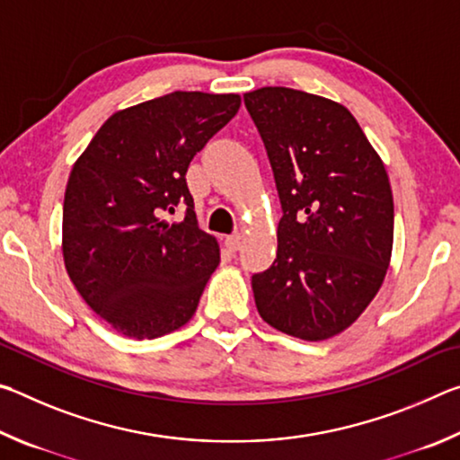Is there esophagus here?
Instances as JSON below:
<instances>
[{
	"label": "esophagus",
	"mask_w": 460,
	"mask_h": 460,
	"mask_svg": "<svg viewBox=\"0 0 460 460\" xmlns=\"http://www.w3.org/2000/svg\"><path fill=\"white\" fill-rule=\"evenodd\" d=\"M241 243H243V237H241L239 233H235V235H229L227 239H225V245H227L229 252H233V253L239 252Z\"/></svg>",
	"instance_id": "obj_1"
}]
</instances>
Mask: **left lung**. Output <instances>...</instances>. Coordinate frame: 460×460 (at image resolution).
I'll return each mask as SVG.
<instances>
[{
    "label": "left lung",
    "instance_id": "1",
    "mask_svg": "<svg viewBox=\"0 0 460 460\" xmlns=\"http://www.w3.org/2000/svg\"><path fill=\"white\" fill-rule=\"evenodd\" d=\"M282 202L278 253L252 278L260 316L302 341L349 329L376 298L394 247L384 162L345 105L261 87L243 95Z\"/></svg>",
    "mask_w": 460,
    "mask_h": 460
}]
</instances>
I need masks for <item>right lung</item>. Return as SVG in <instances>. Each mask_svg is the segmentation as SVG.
<instances>
[{
	"instance_id": "1",
	"label": "right lung",
	"mask_w": 460,
	"mask_h": 460,
	"mask_svg": "<svg viewBox=\"0 0 460 460\" xmlns=\"http://www.w3.org/2000/svg\"><path fill=\"white\" fill-rule=\"evenodd\" d=\"M237 93L174 91L115 111L68 176L62 258L83 300L129 339H155L197 313L219 266L199 229L186 170L239 111ZM187 207L168 224L166 212Z\"/></svg>"
}]
</instances>
